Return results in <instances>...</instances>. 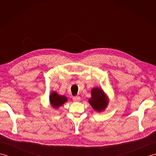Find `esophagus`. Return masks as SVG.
<instances>
[{
  "instance_id": "1",
  "label": "esophagus",
  "mask_w": 156,
  "mask_h": 156,
  "mask_svg": "<svg viewBox=\"0 0 156 156\" xmlns=\"http://www.w3.org/2000/svg\"><path fill=\"white\" fill-rule=\"evenodd\" d=\"M73 101L74 102H78L80 101V97L79 96H76V97H73Z\"/></svg>"
}]
</instances>
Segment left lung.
I'll return each instance as SVG.
<instances>
[{"mask_svg":"<svg viewBox=\"0 0 156 156\" xmlns=\"http://www.w3.org/2000/svg\"><path fill=\"white\" fill-rule=\"evenodd\" d=\"M92 97L89 99V102L94 110L101 111L106 108L107 105V101L103 91L101 89L95 88L91 91Z\"/></svg>","mask_w":156,"mask_h":156,"instance_id":"obj_1","label":"left lung"}]
</instances>
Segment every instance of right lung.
<instances>
[{
    "label": "right lung",
    "instance_id": "add662e5",
    "mask_svg": "<svg viewBox=\"0 0 156 156\" xmlns=\"http://www.w3.org/2000/svg\"><path fill=\"white\" fill-rule=\"evenodd\" d=\"M67 101V98L64 96H60L56 92H52L50 95V102L54 108H58Z\"/></svg>",
    "mask_w": 156,
    "mask_h": 156
}]
</instances>
